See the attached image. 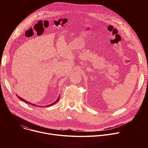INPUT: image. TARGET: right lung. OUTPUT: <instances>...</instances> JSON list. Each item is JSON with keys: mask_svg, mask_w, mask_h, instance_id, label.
I'll return each mask as SVG.
<instances>
[{"mask_svg": "<svg viewBox=\"0 0 148 148\" xmlns=\"http://www.w3.org/2000/svg\"><path fill=\"white\" fill-rule=\"evenodd\" d=\"M18 97V96H17ZM18 98L20 99H21V100H22L23 101H24V102H26V103H29V104H31L32 105H33V106H36V104H33V103H32L31 102H28V101H26V100H25L24 99H23V98H22L21 97H18ZM59 99H60V96L58 97V98H57V99L54 102H53V103H51V104H50V105H47V107H50V106H51V105H54V104H55L56 103H57L58 101V100H59ZM39 107H41V106H39ZM42 107V106H41Z\"/></svg>", "mask_w": 148, "mask_h": 148, "instance_id": "1", "label": "right lung"}]
</instances>
